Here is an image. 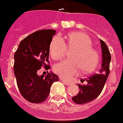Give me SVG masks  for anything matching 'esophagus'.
Wrapping results in <instances>:
<instances>
[{
  "instance_id": "1",
  "label": "esophagus",
  "mask_w": 123,
  "mask_h": 123,
  "mask_svg": "<svg viewBox=\"0 0 123 123\" xmlns=\"http://www.w3.org/2000/svg\"><path fill=\"white\" fill-rule=\"evenodd\" d=\"M61 81L62 82H63L64 84H66V85H68V86H69V85H71V82H68V81H66V80H64V79H61Z\"/></svg>"
}]
</instances>
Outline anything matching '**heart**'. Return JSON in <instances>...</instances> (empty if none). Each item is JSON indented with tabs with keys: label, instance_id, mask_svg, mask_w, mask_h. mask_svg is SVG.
Here are the masks:
<instances>
[{
	"label": "heart",
	"instance_id": "b5f03b06",
	"mask_svg": "<svg viewBox=\"0 0 123 123\" xmlns=\"http://www.w3.org/2000/svg\"><path fill=\"white\" fill-rule=\"evenodd\" d=\"M68 45L76 49L72 59L64 60L54 66V71L64 79H69L77 75L82 69L86 74L91 73L99 67L101 57L99 52L93 48L92 42L86 34L75 32L68 35ZM66 44L60 36H55L50 44V54L52 59L59 60L65 55Z\"/></svg>",
	"mask_w": 123,
	"mask_h": 123
}]
</instances>
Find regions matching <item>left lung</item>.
Masks as SVG:
<instances>
[{
    "mask_svg": "<svg viewBox=\"0 0 123 123\" xmlns=\"http://www.w3.org/2000/svg\"><path fill=\"white\" fill-rule=\"evenodd\" d=\"M102 50V64L98 74H93L85 80L82 79L83 83L86 81V85L79 84V91L78 94L72 98L75 103L85 104L95 99L102 91L107 79L110 73V62L111 55L107 44L103 40L100 39Z\"/></svg>",
    "mask_w": 123,
    "mask_h": 123,
    "instance_id": "8db88e82",
    "label": "left lung"
}]
</instances>
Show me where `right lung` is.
Segmentation results:
<instances>
[{
    "label": "right lung",
    "instance_id": "right-lung-1",
    "mask_svg": "<svg viewBox=\"0 0 123 123\" xmlns=\"http://www.w3.org/2000/svg\"><path fill=\"white\" fill-rule=\"evenodd\" d=\"M55 31H38L24 38L14 55V73L20 93L31 103L44 101L50 93L54 82L59 81L57 75L50 71L44 77L39 76L37 71L44 66L50 69L49 48Z\"/></svg>",
    "mask_w": 123,
    "mask_h": 123
}]
</instances>
